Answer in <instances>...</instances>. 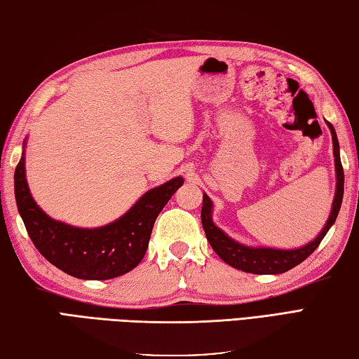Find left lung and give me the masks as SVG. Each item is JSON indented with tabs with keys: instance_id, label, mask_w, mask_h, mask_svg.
<instances>
[{
	"instance_id": "1",
	"label": "left lung",
	"mask_w": 359,
	"mask_h": 359,
	"mask_svg": "<svg viewBox=\"0 0 359 359\" xmlns=\"http://www.w3.org/2000/svg\"><path fill=\"white\" fill-rule=\"evenodd\" d=\"M327 125L333 137V153H334V167H336V194L331 206L330 217L325 226L317 236L314 241H311L306 245L292 250H281V248H269V247H248L234 241L222 231L219 226L214 225L212 222V201L206 194H203V206H201V225L205 229L208 242L215 253L220 256L222 261H225L229 266L242 270V272L256 273V275H276L285 273L287 270L299 266L300 262L305 261L308 256L319 247L322 239L325 238L328 229L333 226L337 214L342 205L344 197V170L339 156V142H337L336 131L331 123Z\"/></svg>"
}]
</instances>
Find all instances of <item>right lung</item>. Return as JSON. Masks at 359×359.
Returning a JSON list of instances; mask_svg holds the SVG:
<instances>
[{
  "mask_svg": "<svg viewBox=\"0 0 359 359\" xmlns=\"http://www.w3.org/2000/svg\"><path fill=\"white\" fill-rule=\"evenodd\" d=\"M182 182L177 177L150 189L120 219L90 229L54 220L37 206L26 181L25 144L13 177L17 208L32 243L53 266L79 280H111L136 267L145 256L154 220Z\"/></svg>",
  "mask_w": 359,
  "mask_h": 359,
  "instance_id": "obj_1",
  "label": "right lung"
}]
</instances>
